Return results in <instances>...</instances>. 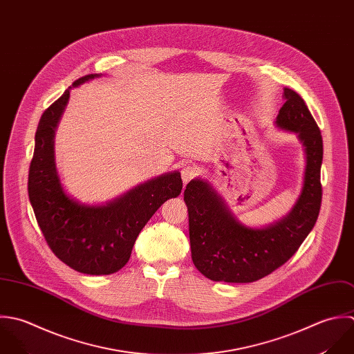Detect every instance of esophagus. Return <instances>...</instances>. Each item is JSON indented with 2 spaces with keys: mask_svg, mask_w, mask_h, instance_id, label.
I'll use <instances>...</instances> for the list:
<instances>
[{
  "mask_svg": "<svg viewBox=\"0 0 354 354\" xmlns=\"http://www.w3.org/2000/svg\"><path fill=\"white\" fill-rule=\"evenodd\" d=\"M199 174V169L195 165H185L181 170V177L184 184L189 183L191 180H194L196 176Z\"/></svg>",
  "mask_w": 354,
  "mask_h": 354,
  "instance_id": "esophagus-1",
  "label": "esophagus"
}]
</instances>
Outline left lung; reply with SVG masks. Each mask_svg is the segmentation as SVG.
<instances>
[{"instance_id":"1","label":"left lung","mask_w":354,"mask_h":354,"mask_svg":"<svg viewBox=\"0 0 354 354\" xmlns=\"http://www.w3.org/2000/svg\"><path fill=\"white\" fill-rule=\"evenodd\" d=\"M283 99L276 123L297 133L306 152L304 188L287 217L263 230L247 228L206 181L192 180L184 191L192 261L210 280L251 283L270 274L297 252L317 221L323 196L322 131L297 92L286 88Z\"/></svg>"}]
</instances>
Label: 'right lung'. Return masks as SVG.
<instances>
[{
  "instance_id": "1",
  "label": "right lung",
  "mask_w": 354,
  "mask_h": 354,
  "mask_svg": "<svg viewBox=\"0 0 354 354\" xmlns=\"http://www.w3.org/2000/svg\"><path fill=\"white\" fill-rule=\"evenodd\" d=\"M96 77L85 75L73 86ZM68 97L67 89L39 119L28 170V198L42 235L60 261L81 273L111 274L126 265L137 236L160 205L180 195L183 180L178 171L160 176L106 206H85L68 198L53 155L55 129Z\"/></svg>"
}]
</instances>
